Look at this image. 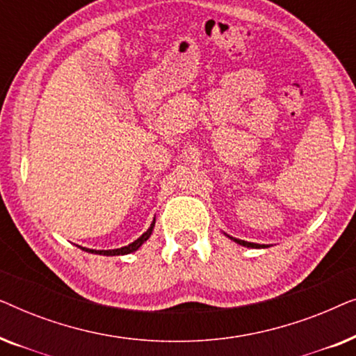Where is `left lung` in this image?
<instances>
[{"mask_svg": "<svg viewBox=\"0 0 356 356\" xmlns=\"http://www.w3.org/2000/svg\"><path fill=\"white\" fill-rule=\"evenodd\" d=\"M230 240H233L235 243H238V245L241 246H246V248H266V245H257V243H250V241H245V240H238V238H233L230 235H227Z\"/></svg>", "mask_w": 356, "mask_h": 356, "instance_id": "8db88e82", "label": "left lung"}]
</instances>
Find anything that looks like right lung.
I'll return each instance as SVG.
<instances>
[{"mask_svg": "<svg viewBox=\"0 0 356 356\" xmlns=\"http://www.w3.org/2000/svg\"><path fill=\"white\" fill-rule=\"evenodd\" d=\"M154 225H155V218H154V222L150 223V227H149V230L145 232V233H143V235H140L138 240L136 241H133V243H129L128 246H123V248H118V250H100V251H97V250H89V248H82V246H79L82 251H87V252H92V254H102V256H123V254H129V252H134V251H138L140 246H143V243H145L149 240V236L152 235V230H154Z\"/></svg>", "mask_w": 356, "mask_h": 356, "instance_id": "add662e5", "label": "right lung"}]
</instances>
